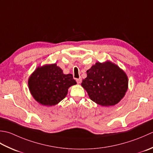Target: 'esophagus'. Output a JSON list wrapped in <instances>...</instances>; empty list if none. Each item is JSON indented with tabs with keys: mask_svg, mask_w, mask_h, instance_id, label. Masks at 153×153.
Here are the masks:
<instances>
[{
	"mask_svg": "<svg viewBox=\"0 0 153 153\" xmlns=\"http://www.w3.org/2000/svg\"><path fill=\"white\" fill-rule=\"evenodd\" d=\"M76 80L78 84H80L81 82H82V79H81V78H79V79H76Z\"/></svg>",
	"mask_w": 153,
	"mask_h": 153,
	"instance_id": "esophagus-1",
	"label": "esophagus"
}]
</instances>
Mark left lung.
Here are the masks:
<instances>
[{
	"label": "left lung",
	"instance_id": "left-lung-1",
	"mask_svg": "<svg viewBox=\"0 0 153 153\" xmlns=\"http://www.w3.org/2000/svg\"><path fill=\"white\" fill-rule=\"evenodd\" d=\"M87 77L81 85L96 104L110 106L117 104L128 86L127 76L117 65L107 61L96 63L86 71Z\"/></svg>",
	"mask_w": 153,
	"mask_h": 153
}]
</instances>
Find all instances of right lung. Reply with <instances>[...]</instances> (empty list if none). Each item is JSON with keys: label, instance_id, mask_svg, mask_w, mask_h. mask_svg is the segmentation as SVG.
I'll list each match as a JSON object with an SVG mask.
<instances>
[{"label": "right lung", "instance_id": "obj_1", "mask_svg": "<svg viewBox=\"0 0 153 153\" xmlns=\"http://www.w3.org/2000/svg\"><path fill=\"white\" fill-rule=\"evenodd\" d=\"M76 84L72 74H64L56 64L38 67L28 80L31 94L44 105L58 104L67 96L68 88Z\"/></svg>", "mask_w": 153, "mask_h": 153}]
</instances>
